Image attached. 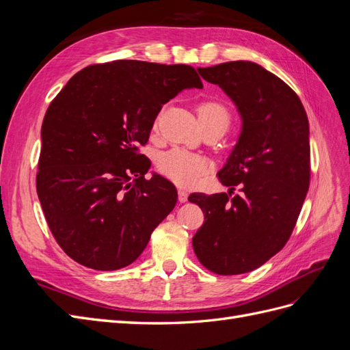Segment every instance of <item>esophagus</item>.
<instances>
[{
  "label": "esophagus",
  "mask_w": 350,
  "mask_h": 350,
  "mask_svg": "<svg viewBox=\"0 0 350 350\" xmlns=\"http://www.w3.org/2000/svg\"><path fill=\"white\" fill-rule=\"evenodd\" d=\"M178 200L181 201V203H185V201L188 200V193L184 191V189H179V191H178Z\"/></svg>",
  "instance_id": "1"
}]
</instances>
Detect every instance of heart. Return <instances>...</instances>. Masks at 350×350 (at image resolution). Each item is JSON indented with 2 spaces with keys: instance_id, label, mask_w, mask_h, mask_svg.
Masks as SVG:
<instances>
[{
  "instance_id": "obj_1",
  "label": "heart",
  "mask_w": 350,
  "mask_h": 350,
  "mask_svg": "<svg viewBox=\"0 0 350 350\" xmlns=\"http://www.w3.org/2000/svg\"><path fill=\"white\" fill-rule=\"evenodd\" d=\"M197 115L201 125L217 122L225 126L230 122V112L224 103L213 99L197 103ZM210 167V162L204 156L189 153L183 149H172L157 159V169L166 178L181 187H193L198 183Z\"/></svg>"
}]
</instances>
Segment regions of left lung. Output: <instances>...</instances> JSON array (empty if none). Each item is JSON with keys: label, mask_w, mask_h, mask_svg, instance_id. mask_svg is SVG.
<instances>
[{"label": "left lung", "mask_w": 350, "mask_h": 350, "mask_svg": "<svg viewBox=\"0 0 350 350\" xmlns=\"http://www.w3.org/2000/svg\"><path fill=\"white\" fill-rule=\"evenodd\" d=\"M234 100L242 118L237 146L220 169L229 193L188 197L204 213L193 248L221 276L258 269L292 235L310 187V125L301 99L273 72L251 61L198 68ZM240 185L241 195H234Z\"/></svg>", "instance_id": "obj_1"}]
</instances>
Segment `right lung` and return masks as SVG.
Wrapping results in <instances>:
<instances>
[{
	"label": "right lung",
	"instance_id": "obj_1",
	"mask_svg": "<svg viewBox=\"0 0 350 350\" xmlns=\"http://www.w3.org/2000/svg\"><path fill=\"white\" fill-rule=\"evenodd\" d=\"M203 88L191 66L118 59L76 72L42 122L36 189L58 245L84 267L130 266L176 204L139 153L162 107Z\"/></svg>",
	"mask_w": 350,
	"mask_h": 350
}]
</instances>
